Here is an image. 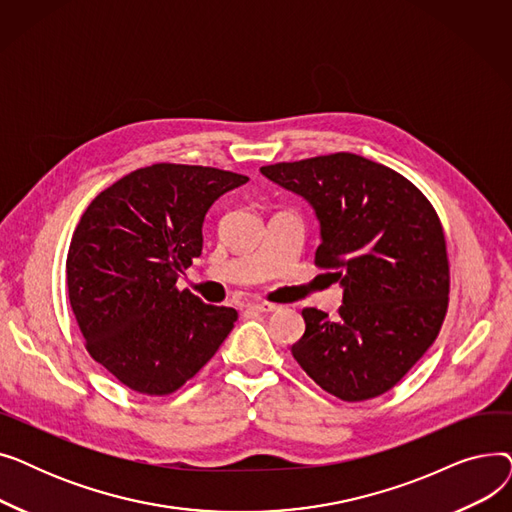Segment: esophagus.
<instances>
[{"label":"esophagus","instance_id":"obj_1","mask_svg":"<svg viewBox=\"0 0 512 512\" xmlns=\"http://www.w3.org/2000/svg\"><path fill=\"white\" fill-rule=\"evenodd\" d=\"M276 309H278V305H274V303H251L249 305V311H253V313H272Z\"/></svg>","mask_w":512,"mask_h":512}]
</instances>
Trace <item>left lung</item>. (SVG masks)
Returning <instances> with one entry per match:
<instances>
[{
  "instance_id": "1",
  "label": "left lung",
  "mask_w": 512,
  "mask_h": 512,
  "mask_svg": "<svg viewBox=\"0 0 512 512\" xmlns=\"http://www.w3.org/2000/svg\"><path fill=\"white\" fill-rule=\"evenodd\" d=\"M263 176L305 197L321 224L319 270L344 286L340 317L303 309L292 357L344 402L392 390L440 334L450 263L438 211L402 174L355 153L263 166Z\"/></svg>"
}]
</instances>
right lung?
Wrapping results in <instances>:
<instances>
[{
  "instance_id": "right-lung-1",
  "label": "right lung",
  "mask_w": 512,
  "mask_h": 512,
  "mask_svg": "<svg viewBox=\"0 0 512 512\" xmlns=\"http://www.w3.org/2000/svg\"><path fill=\"white\" fill-rule=\"evenodd\" d=\"M242 174L184 164L139 168L85 209L68 249L70 307L87 353L145 396H168L207 365L238 319L178 290L203 249L213 201Z\"/></svg>"
}]
</instances>
